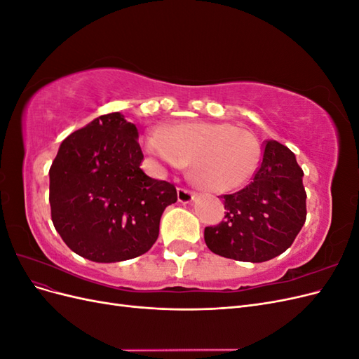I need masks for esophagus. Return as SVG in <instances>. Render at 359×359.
<instances>
[{
    "label": "esophagus",
    "instance_id": "34e87169",
    "mask_svg": "<svg viewBox=\"0 0 359 359\" xmlns=\"http://www.w3.org/2000/svg\"><path fill=\"white\" fill-rule=\"evenodd\" d=\"M194 198H196V193L189 190V189H178V201L181 203H190L191 201H194Z\"/></svg>",
    "mask_w": 359,
    "mask_h": 359
}]
</instances>
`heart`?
<instances>
[{"label": "heart", "instance_id": "b5f03b06", "mask_svg": "<svg viewBox=\"0 0 359 359\" xmlns=\"http://www.w3.org/2000/svg\"><path fill=\"white\" fill-rule=\"evenodd\" d=\"M145 148L163 165L182 169L193 158L198 182L214 193L243 187L253 178L260 160L256 136L227 123L187 121L149 133Z\"/></svg>", "mask_w": 359, "mask_h": 359}]
</instances>
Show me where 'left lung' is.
Segmentation results:
<instances>
[{
  "instance_id": "8db88e82",
  "label": "left lung",
  "mask_w": 359,
  "mask_h": 359,
  "mask_svg": "<svg viewBox=\"0 0 359 359\" xmlns=\"http://www.w3.org/2000/svg\"><path fill=\"white\" fill-rule=\"evenodd\" d=\"M302 175L287 147L266 140L253 181L240 191L223 194L224 220L205 227L211 252L253 264L286 252L307 217Z\"/></svg>"
}]
</instances>
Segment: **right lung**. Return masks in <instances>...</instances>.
<instances>
[{"label":"right lung","mask_w":359,"mask_h":359,"mask_svg":"<svg viewBox=\"0 0 359 359\" xmlns=\"http://www.w3.org/2000/svg\"><path fill=\"white\" fill-rule=\"evenodd\" d=\"M137 128L119 112L95 118L62 140L49 169L52 223L76 255L111 264L147 253L165 208L168 181L145 175Z\"/></svg>","instance_id":"add662e5"}]
</instances>
